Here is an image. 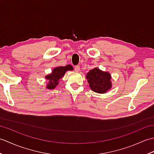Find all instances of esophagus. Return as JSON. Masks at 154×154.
Masks as SVG:
<instances>
[{
	"label": "esophagus",
	"mask_w": 154,
	"mask_h": 154,
	"mask_svg": "<svg viewBox=\"0 0 154 154\" xmlns=\"http://www.w3.org/2000/svg\"><path fill=\"white\" fill-rule=\"evenodd\" d=\"M75 71L76 72H79L80 71V66H79V65H77V66L75 67Z\"/></svg>",
	"instance_id": "obj_1"
}]
</instances>
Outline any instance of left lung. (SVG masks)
I'll list each match as a JSON object with an SVG mask.
<instances>
[{"label":"left lung","mask_w":154,"mask_h":154,"mask_svg":"<svg viewBox=\"0 0 154 154\" xmlns=\"http://www.w3.org/2000/svg\"><path fill=\"white\" fill-rule=\"evenodd\" d=\"M85 77L91 89L97 93H106L112 86L109 72L103 71L97 67L90 70Z\"/></svg>","instance_id":"obj_1"}]
</instances>
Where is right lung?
Listing matches in <instances>:
<instances>
[{
    "label": "right lung",
    "instance_id": "obj_1",
    "mask_svg": "<svg viewBox=\"0 0 154 154\" xmlns=\"http://www.w3.org/2000/svg\"><path fill=\"white\" fill-rule=\"evenodd\" d=\"M73 67L71 65H67L66 66H61L55 67L51 73L47 75L45 79L48 81V83L46 85L47 89H54L60 83V79L63 78L65 73L67 71H73Z\"/></svg>",
    "mask_w": 154,
    "mask_h": 154
}]
</instances>
